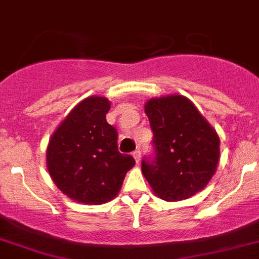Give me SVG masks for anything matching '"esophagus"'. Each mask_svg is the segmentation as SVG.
<instances>
[{
	"label": "esophagus",
	"mask_w": 259,
	"mask_h": 259,
	"mask_svg": "<svg viewBox=\"0 0 259 259\" xmlns=\"http://www.w3.org/2000/svg\"><path fill=\"white\" fill-rule=\"evenodd\" d=\"M133 156H134V159H136L137 163L141 162V151H140V150H136V151L133 153Z\"/></svg>",
	"instance_id": "1"
}]
</instances>
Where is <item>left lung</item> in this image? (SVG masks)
Wrapping results in <instances>:
<instances>
[{
    "mask_svg": "<svg viewBox=\"0 0 259 259\" xmlns=\"http://www.w3.org/2000/svg\"><path fill=\"white\" fill-rule=\"evenodd\" d=\"M154 156H145L142 174L156 196L188 199L209 183L220 159V138L190 100L180 95L149 100Z\"/></svg>",
    "mask_w": 259,
    "mask_h": 259,
    "instance_id": "left-lung-1",
    "label": "left lung"
}]
</instances>
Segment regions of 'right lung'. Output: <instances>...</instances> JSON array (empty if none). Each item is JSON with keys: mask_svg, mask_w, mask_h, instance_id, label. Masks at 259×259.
Wrapping results in <instances>:
<instances>
[{"mask_svg": "<svg viewBox=\"0 0 259 259\" xmlns=\"http://www.w3.org/2000/svg\"><path fill=\"white\" fill-rule=\"evenodd\" d=\"M109 109L105 97H87L71 110L49 142L50 177L77 203L110 201L136 164L133 156L118 151L116 127L106 122Z\"/></svg>", "mask_w": 259, "mask_h": 259, "instance_id": "obj_1", "label": "right lung"}]
</instances>
